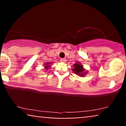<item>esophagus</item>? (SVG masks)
Masks as SVG:
<instances>
[{"mask_svg":"<svg viewBox=\"0 0 126 126\" xmlns=\"http://www.w3.org/2000/svg\"><path fill=\"white\" fill-rule=\"evenodd\" d=\"M66 59L65 58H61V59H60V61L62 62V63H65L66 62Z\"/></svg>","mask_w":126,"mask_h":126,"instance_id":"34e87169","label":"esophagus"}]
</instances>
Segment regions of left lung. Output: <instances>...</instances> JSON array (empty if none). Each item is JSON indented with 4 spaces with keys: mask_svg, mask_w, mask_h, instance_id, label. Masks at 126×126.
<instances>
[{
    "mask_svg": "<svg viewBox=\"0 0 126 126\" xmlns=\"http://www.w3.org/2000/svg\"><path fill=\"white\" fill-rule=\"evenodd\" d=\"M72 71L80 77H84L88 73V70H86L84 68L82 65L79 61L76 62L73 65Z\"/></svg>",
    "mask_w": 126,
    "mask_h": 126,
    "instance_id": "left-lung-1",
    "label": "left lung"
}]
</instances>
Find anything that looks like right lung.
Segmentation results:
<instances>
[{"label":"right lung","instance_id":"obj_1","mask_svg":"<svg viewBox=\"0 0 126 126\" xmlns=\"http://www.w3.org/2000/svg\"><path fill=\"white\" fill-rule=\"evenodd\" d=\"M53 63L52 62H51V63H50V62H49V63H45V64H44V68L45 69L44 70H47L48 69H49V68H50L51 67V63Z\"/></svg>","mask_w":126,"mask_h":126}]
</instances>
